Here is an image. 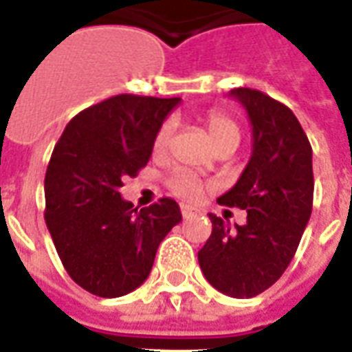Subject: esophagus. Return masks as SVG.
<instances>
[{"label": "esophagus", "mask_w": 352, "mask_h": 352, "mask_svg": "<svg viewBox=\"0 0 352 352\" xmlns=\"http://www.w3.org/2000/svg\"><path fill=\"white\" fill-rule=\"evenodd\" d=\"M181 213H183L184 219L188 217H196V215H200V210H196L192 206H186V204H181Z\"/></svg>", "instance_id": "1"}]
</instances>
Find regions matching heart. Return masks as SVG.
<instances>
[{"instance_id": "heart-1", "label": "heart", "mask_w": 352, "mask_h": 352, "mask_svg": "<svg viewBox=\"0 0 352 352\" xmlns=\"http://www.w3.org/2000/svg\"><path fill=\"white\" fill-rule=\"evenodd\" d=\"M206 124H208V131H210L211 141L215 146L225 141H240V127L225 112H219V110L210 112L206 118ZM171 133H173L171 122H164L160 125V129L154 135V141H152V151L156 156L168 151ZM168 186L171 192L175 196H181L184 200L200 198L204 188H206V184L200 177L194 175L192 171H186V169H173L168 177Z\"/></svg>"}]
</instances>
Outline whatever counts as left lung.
Instances as JSON below:
<instances>
[{
  "mask_svg": "<svg viewBox=\"0 0 352 352\" xmlns=\"http://www.w3.org/2000/svg\"><path fill=\"white\" fill-rule=\"evenodd\" d=\"M252 122V158L221 206L248 211L228 227L210 213L211 236L198 252L206 280L225 296L255 297L284 274L313 211V148L296 114L261 91L238 87Z\"/></svg>",
  "mask_w": 352,
  "mask_h": 352,
  "instance_id": "1",
  "label": "left lung"
}]
</instances>
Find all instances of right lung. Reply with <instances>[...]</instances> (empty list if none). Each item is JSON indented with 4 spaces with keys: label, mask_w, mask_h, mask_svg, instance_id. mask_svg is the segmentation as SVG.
<instances>
[{
    "label": "right lung",
    "mask_w": 352,
    "mask_h": 352,
    "mask_svg": "<svg viewBox=\"0 0 352 352\" xmlns=\"http://www.w3.org/2000/svg\"><path fill=\"white\" fill-rule=\"evenodd\" d=\"M181 102L116 95L82 110L55 144L45 173V223L70 278L99 297H120L151 274L156 250L181 223L162 198L137 210L120 194L152 154L154 135Z\"/></svg>",
    "instance_id": "right-lung-1"
}]
</instances>
